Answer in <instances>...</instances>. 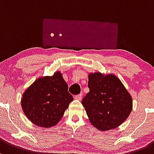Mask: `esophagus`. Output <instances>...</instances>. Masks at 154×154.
Returning <instances> with one entry per match:
<instances>
[{
	"label": "esophagus",
	"instance_id": "1",
	"mask_svg": "<svg viewBox=\"0 0 154 154\" xmlns=\"http://www.w3.org/2000/svg\"><path fill=\"white\" fill-rule=\"evenodd\" d=\"M74 99H75V100H81L82 94L76 95V96H74Z\"/></svg>",
	"mask_w": 154,
	"mask_h": 154
}]
</instances>
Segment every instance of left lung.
<instances>
[{
    "label": "left lung",
    "mask_w": 154,
    "mask_h": 154,
    "mask_svg": "<svg viewBox=\"0 0 154 154\" xmlns=\"http://www.w3.org/2000/svg\"><path fill=\"white\" fill-rule=\"evenodd\" d=\"M89 92L82 99L90 122L98 130H111L125 122L131 112L132 97L113 74H88Z\"/></svg>",
    "instance_id": "8db88e82"
}]
</instances>
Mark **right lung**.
I'll return each instance as SVG.
<instances>
[{"instance_id": "add662e5", "label": "right lung", "mask_w": 154, "mask_h": 154, "mask_svg": "<svg viewBox=\"0 0 154 154\" xmlns=\"http://www.w3.org/2000/svg\"><path fill=\"white\" fill-rule=\"evenodd\" d=\"M73 100L60 72L37 79L23 92L21 107L29 119L42 128L56 125Z\"/></svg>"}]
</instances>
